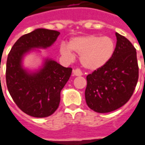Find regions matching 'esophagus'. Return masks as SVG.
Returning a JSON list of instances; mask_svg holds the SVG:
<instances>
[{
    "instance_id": "1",
    "label": "esophagus",
    "mask_w": 145,
    "mask_h": 145,
    "mask_svg": "<svg viewBox=\"0 0 145 145\" xmlns=\"http://www.w3.org/2000/svg\"><path fill=\"white\" fill-rule=\"evenodd\" d=\"M73 74L74 76H82V72L80 69H74L73 70Z\"/></svg>"
}]
</instances>
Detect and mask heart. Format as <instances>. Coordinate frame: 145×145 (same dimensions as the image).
Wrapping results in <instances>:
<instances>
[{
	"label": "heart",
	"instance_id": "1",
	"mask_svg": "<svg viewBox=\"0 0 145 145\" xmlns=\"http://www.w3.org/2000/svg\"><path fill=\"white\" fill-rule=\"evenodd\" d=\"M116 42L109 36L96 35L78 36L70 39L68 45L61 43L60 54L67 59L73 57V52L80 55L82 66L89 71H96L105 66L115 52Z\"/></svg>",
	"mask_w": 145,
	"mask_h": 145
}]
</instances>
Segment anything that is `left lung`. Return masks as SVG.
<instances>
[{
	"instance_id": "1",
	"label": "left lung",
	"mask_w": 145,
	"mask_h": 145,
	"mask_svg": "<svg viewBox=\"0 0 145 145\" xmlns=\"http://www.w3.org/2000/svg\"><path fill=\"white\" fill-rule=\"evenodd\" d=\"M115 52L108 63L86 77L85 95L95 112L114 111L127 103L138 80L136 49L124 36L116 33Z\"/></svg>"
}]
</instances>
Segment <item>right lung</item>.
Wrapping results in <instances>:
<instances>
[{"instance_id":"obj_1","label":"right lung","mask_w":145,"mask_h":145,"mask_svg":"<svg viewBox=\"0 0 145 145\" xmlns=\"http://www.w3.org/2000/svg\"><path fill=\"white\" fill-rule=\"evenodd\" d=\"M60 33L37 29L21 36L11 48L6 66L8 91L18 107L28 115L42 118L52 115L60 101V91L69 80L72 68L46 59L42 68L29 72L22 67L25 54L34 48L50 47Z\"/></svg>"}]
</instances>
